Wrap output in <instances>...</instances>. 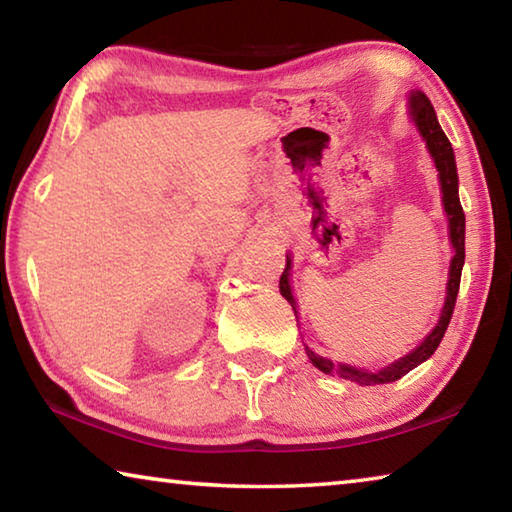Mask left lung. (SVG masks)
Returning a JSON list of instances; mask_svg holds the SVG:
<instances>
[{
    "label": "left lung",
    "mask_w": 512,
    "mask_h": 512,
    "mask_svg": "<svg viewBox=\"0 0 512 512\" xmlns=\"http://www.w3.org/2000/svg\"><path fill=\"white\" fill-rule=\"evenodd\" d=\"M411 117L418 126L420 135L427 142V149L431 153L433 162H436L438 176H440V189H443V205L449 219V239H452L454 246V259L452 266H449V282H447V298H445V307L443 314H440V320L433 332L420 343V348H415L411 354H406L404 359L391 363V366L375 370V372H366V370H357L352 366H336L334 361L318 357V354L311 352L307 348V357L318 370L327 372V375H341L343 379L357 381L359 386H375V384H388V381H397L404 377L406 372L413 370L415 366H420L422 361H427L436 348L443 341V336L447 332L449 320H452L454 307H456V296H458V287H461V271H463V262H465V212L461 207V201H458V173H456V162H454V149L449 144L447 135L440 128L438 119H436V110H433L431 101L427 99V94L415 92L411 94ZM289 268H291V259L287 257V268L280 277V291L282 296L291 302L293 311H296V298L291 296V287H289ZM298 314V311H296Z\"/></svg>",
    "instance_id": "1"
}]
</instances>
